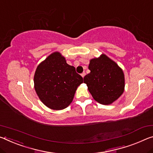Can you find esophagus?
<instances>
[{"instance_id":"1","label":"esophagus","mask_w":153,"mask_h":153,"mask_svg":"<svg viewBox=\"0 0 153 153\" xmlns=\"http://www.w3.org/2000/svg\"><path fill=\"white\" fill-rule=\"evenodd\" d=\"M85 75H86L85 72H83V73H82V74H81V76H82V77H84V76H85Z\"/></svg>"}]
</instances>
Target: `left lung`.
<instances>
[{"label":"left lung","instance_id":"left-lung-1","mask_svg":"<svg viewBox=\"0 0 153 153\" xmlns=\"http://www.w3.org/2000/svg\"><path fill=\"white\" fill-rule=\"evenodd\" d=\"M91 73L84 77L93 99L103 105H110L120 97L125 89L122 69L105 54L90 60Z\"/></svg>","mask_w":153,"mask_h":153}]
</instances>
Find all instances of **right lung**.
Returning a JSON list of instances; mask_svg holds the SVG:
<instances>
[{"label": "right lung", "instance_id": "1", "mask_svg": "<svg viewBox=\"0 0 153 153\" xmlns=\"http://www.w3.org/2000/svg\"><path fill=\"white\" fill-rule=\"evenodd\" d=\"M83 82L76 68L68 65L59 52L38 65L34 76L35 89L43 103L52 110L66 108L72 102L77 86Z\"/></svg>", "mask_w": 153, "mask_h": 153}]
</instances>
